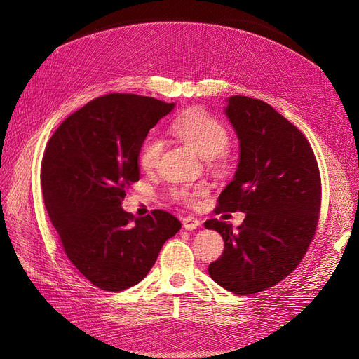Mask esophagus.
I'll return each mask as SVG.
<instances>
[{
	"label": "esophagus",
	"mask_w": 359,
	"mask_h": 359,
	"mask_svg": "<svg viewBox=\"0 0 359 359\" xmlns=\"http://www.w3.org/2000/svg\"><path fill=\"white\" fill-rule=\"evenodd\" d=\"M199 225H201V221H199L198 218L192 217V215L183 218V227H184V230H189V231H192V230L198 229Z\"/></svg>",
	"instance_id": "esophagus-1"
}]
</instances>
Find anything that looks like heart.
<instances>
[{
  "instance_id": "b5f03b06",
  "label": "heart",
  "mask_w": 359,
  "mask_h": 359,
  "mask_svg": "<svg viewBox=\"0 0 359 359\" xmlns=\"http://www.w3.org/2000/svg\"><path fill=\"white\" fill-rule=\"evenodd\" d=\"M172 132L187 147L203 157L222 161L224 153L230 142V134L225 125L202 109H189L183 111L173 122ZM163 151V142L158 137L149 135L141 145L138 161L144 170H151L158 164ZM208 194L205 184L194 187L180 186L173 187L172 195L183 203H194L196 198Z\"/></svg>"
}]
</instances>
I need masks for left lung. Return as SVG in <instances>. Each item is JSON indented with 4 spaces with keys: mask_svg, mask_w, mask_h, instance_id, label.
Segmentation results:
<instances>
[{
    "mask_svg": "<svg viewBox=\"0 0 359 359\" xmlns=\"http://www.w3.org/2000/svg\"><path fill=\"white\" fill-rule=\"evenodd\" d=\"M225 115L240 141L234 179L215 212H244L237 230L205 221L224 240L210 276L238 295L265 291L288 276L314 237L322 182L311 145L301 130L268 103L246 96L227 99Z\"/></svg>",
    "mask_w": 359,
    "mask_h": 359,
    "instance_id": "obj_1",
    "label": "left lung"
}]
</instances>
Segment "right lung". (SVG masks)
<instances>
[{
    "instance_id": "right-lung-1",
    "label": "right lung",
    "mask_w": 359,
    "mask_h": 359,
    "mask_svg": "<svg viewBox=\"0 0 359 359\" xmlns=\"http://www.w3.org/2000/svg\"><path fill=\"white\" fill-rule=\"evenodd\" d=\"M175 109L154 97L111 93L72 113L48 141L41 184L67 257L100 290L141 282L180 221L165 211L135 218L121 206L140 180L138 154L151 128Z\"/></svg>"
}]
</instances>
